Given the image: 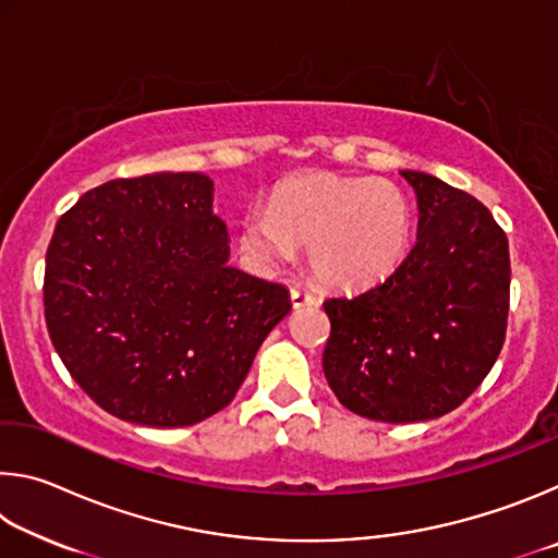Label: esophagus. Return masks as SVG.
<instances>
[{
    "instance_id": "esophagus-1",
    "label": "esophagus",
    "mask_w": 558,
    "mask_h": 558,
    "mask_svg": "<svg viewBox=\"0 0 558 558\" xmlns=\"http://www.w3.org/2000/svg\"><path fill=\"white\" fill-rule=\"evenodd\" d=\"M290 300H292V307H307V305H317V295H313L310 290H302V288H292L290 290Z\"/></svg>"
}]
</instances>
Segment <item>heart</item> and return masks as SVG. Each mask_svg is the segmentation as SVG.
<instances>
[{
  "mask_svg": "<svg viewBox=\"0 0 558 558\" xmlns=\"http://www.w3.org/2000/svg\"><path fill=\"white\" fill-rule=\"evenodd\" d=\"M413 243L411 202L386 179L315 174L280 184L266 209L239 223V248L253 268L278 272L307 248L315 278L362 290L393 276Z\"/></svg>",
  "mask_w": 558,
  "mask_h": 558,
  "instance_id": "heart-1",
  "label": "heart"
}]
</instances>
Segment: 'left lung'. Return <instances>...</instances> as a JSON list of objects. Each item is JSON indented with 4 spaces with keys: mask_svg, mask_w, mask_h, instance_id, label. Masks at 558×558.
Masks as SVG:
<instances>
[{
    "mask_svg": "<svg viewBox=\"0 0 558 558\" xmlns=\"http://www.w3.org/2000/svg\"><path fill=\"white\" fill-rule=\"evenodd\" d=\"M418 235L403 266L352 298L325 300L323 369L349 411L415 423L446 415L483 384L505 342L509 245L483 204L405 169Z\"/></svg>",
    "mask_w": 558,
    "mask_h": 558,
    "instance_id": "obj_1",
    "label": "left lung"
}]
</instances>
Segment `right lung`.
<instances>
[{
	"label": "right lung",
	"mask_w": 558,
	"mask_h": 558,
	"mask_svg": "<svg viewBox=\"0 0 558 558\" xmlns=\"http://www.w3.org/2000/svg\"><path fill=\"white\" fill-rule=\"evenodd\" d=\"M214 182L155 172L90 189L46 253V327L100 409L153 428L194 426L233 401L288 288L229 266Z\"/></svg>",
	"instance_id": "1"
}]
</instances>
